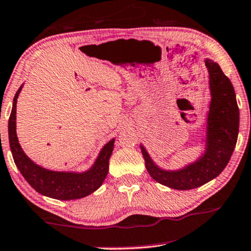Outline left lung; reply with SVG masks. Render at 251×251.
Listing matches in <instances>:
<instances>
[{
	"label": "left lung",
	"mask_w": 251,
	"mask_h": 251,
	"mask_svg": "<svg viewBox=\"0 0 251 251\" xmlns=\"http://www.w3.org/2000/svg\"><path fill=\"white\" fill-rule=\"evenodd\" d=\"M205 65L210 74L212 95L205 154L195 163L189 164L183 169L167 171L160 169L151 161L145 147L140 146L148 174L154 180L168 188L191 190L210 182L226 168L235 148L239 134L240 112L233 84L218 63L206 59Z\"/></svg>",
	"instance_id": "left-lung-1"
}]
</instances>
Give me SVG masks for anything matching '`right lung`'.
I'll list each match as a JSON object with an SVG mask.
<instances>
[{
    "mask_svg": "<svg viewBox=\"0 0 251 251\" xmlns=\"http://www.w3.org/2000/svg\"><path fill=\"white\" fill-rule=\"evenodd\" d=\"M23 87V85H22ZM22 87L18 89L14 97L12 110L9 117V142L14 157L15 164L20 169L21 174L37 192L60 199V201H72L87 197L102 185L104 179L109 173V160L113 151L115 139L104 146L96 162L91 169L82 174L61 173V171H50L33 163L28 158L18 144L16 134V104Z\"/></svg>",
    "mask_w": 251,
    "mask_h": 251,
    "instance_id": "add662e5",
    "label": "right lung"
}]
</instances>
